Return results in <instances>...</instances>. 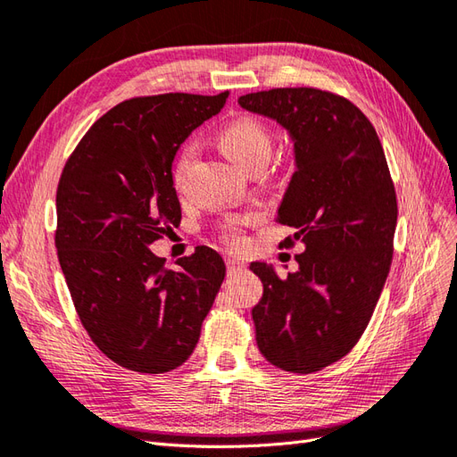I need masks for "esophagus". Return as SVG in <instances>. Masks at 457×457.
<instances>
[{"instance_id":"esophagus-1","label":"esophagus","mask_w":457,"mask_h":457,"mask_svg":"<svg viewBox=\"0 0 457 457\" xmlns=\"http://www.w3.org/2000/svg\"><path fill=\"white\" fill-rule=\"evenodd\" d=\"M225 262H227V270H228V273H237V271H242V270H245V262L238 260L237 256H227V258H225Z\"/></svg>"}]
</instances>
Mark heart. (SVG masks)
Segmentation results:
<instances>
[{
  "instance_id": "heart-1",
  "label": "heart",
  "mask_w": 457,
  "mask_h": 457,
  "mask_svg": "<svg viewBox=\"0 0 457 457\" xmlns=\"http://www.w3.org/2000/svg\"><path fill=\"white\" fill-rule=\"evenodd\" d=\"M217 143L222 150V154H225L232 164L245 171L256 164H268V160L271 156V137L268 133V129L263 127L260 120L250 119V117L237 119L227 127H222L217 137ZM189 158H191V150L189 148L181 150V154L178 156V162H176V171H174L176 179L184 174ZM248 220H250L248 217L230 220L227 227L228 238L237 240L238 227L245 225Z\"/></svg>"
}]
</instances>
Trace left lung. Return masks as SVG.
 <instances>
[{
  "label": "left lung",
  "instance_id": "8db88e82",
  "mask_svg": "<svg viewBox=\"0 0 457 457\" xmlns=\"http://www.w3.org/2000/svg\"><path fill=\"white\" fill-rule=\"evenodd\" d=\"M238 105L291 140L295 171L276 222L305 246L283 279L273 263H250L263 286L252 309L258 348L286 371H319L356 346L387 279L397 227L387 160L368 117L328 91H258Z\"/></svg>",
  "mask_w": 457,
  "mask_h": 457
}]
</instances>
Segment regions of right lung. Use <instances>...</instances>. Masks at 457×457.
<instances>
[{"instance_id": "obj_1", "label": "right lung", "mask_w": 457, "mask_h": 457, "mask_svg": "<svg viewBox=\"0 0 457 457\" xmlns=\"http://www.w3.org/2000/svg\"><path fill=\"white\" fill-rule=\"evenodd\" d=\"M227 97L123 101L91 125L60 176V268L89 338L127 370L181 366L225 279V262L212 248L201 246L168 270L150 246L179 225L171 176L179 146Z\"/></svg>"}]
</instances>
